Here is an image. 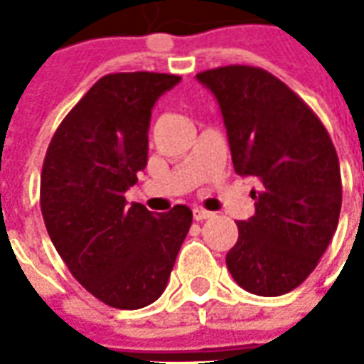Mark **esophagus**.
I'll use <instances>...</instances> for the list:
<instances>
[{
  "instance_id": "esophagus-1",
  "label": "esophagus",
  "mask_w": 364,
  "mask_h": 364,
  "mask_svg": "<svg viewBox=\"0 0 364 364\" xmlns=\"http://www.w3.org/2000/svg\"><path fill=\"white\" fill-rule=\"evenodd\" d=\"M213 216V213H208V210H205V208H200V206H197V208H193V218L197 222L200 220H206V218H210Z\"/></svg>"
}]
</instances>
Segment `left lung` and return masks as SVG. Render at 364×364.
<instances>
[{"instance_id":"1","label":"left lung","mask_w":364,"mask_h":364,"mask_svg":"<svg viewBox=\"0 0 364 364\" xmlns=\"http://www.w3.org/2000/svg\"><path fill=\"white\" fill-rule=\"evenodd\" d=\"M197 80L218 99L234 169L261 181L252 191L255 214L237 222L228 271L252 294H287L308 279L336 234V146L318 114L263 68L220 66Z\"/></svg>"}]
</instances>
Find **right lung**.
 I'll list each match as a JSON object with an SVG mask.
<instances>
[{"label":"right lung","mask_w":364,"mask_h":364,"mask_svg":"<svg viewBox=\"0 0 364 364\" xmlns=\"http://www.w3.org/2000/svg\"><path fill=\"white\" fill-rule=\"evenodd\" d=\"M179 80L103 75L60 122L44 156L41 210L52 244L83 289L119 310L161 296L193 222L189 206L151 214L124 198L148 164L151 107Z\"/></svg>","instance_id":"right-lung-1"}]
</instances>
